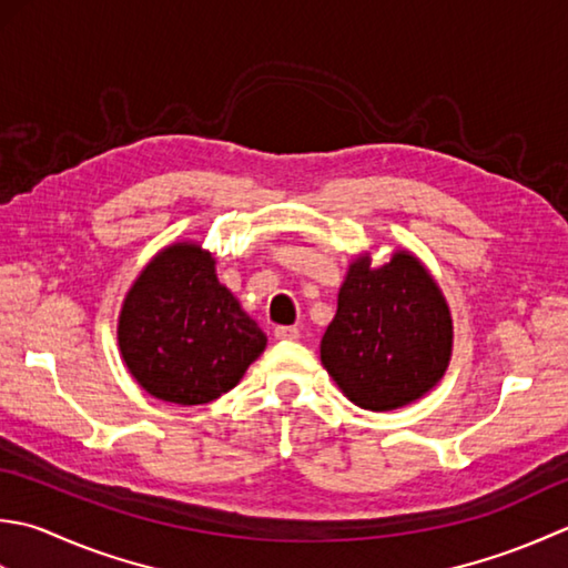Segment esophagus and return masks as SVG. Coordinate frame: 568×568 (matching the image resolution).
<instances>
[{
  "label": "esophagus",
  "mask_w": 568,
  "mask_h": 568,
  "mask_svg": "<svg viewBox=\"0 0 568 568\" xmlns=\"http://www.w3.org/2000/svg\"><path fill=\"white\" fill-rule=\"evenodd\" d=\"M274 338L276 341H296L298 338V328L296 326H276L274 328Z\"/></svg>",
  "instance_id": "esophagus-1"
}]
</instances>
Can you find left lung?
Segmentation results:
<instances>
[{"label": "left lung", "instance_id": "8db88e82", "mask_svg": "<svg viewBox=\"0 0 568 568\" xmlns=\"http://www.w3.org/2000/svg\"><path fill=\"white\" fill-rule=\"evenodd\" d=\"M454 326L432 274L409 252L373 270L351 264L321 361L357 407L389 412L424 397L444 377Z\"/></svg>", "mask_w": 568, "mask_h": 568}]
</instances>
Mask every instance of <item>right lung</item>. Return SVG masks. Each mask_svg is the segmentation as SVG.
Instances as JSON below:
<instances>
[{"label": "right lung", "instance_id": "add662e5", "mask_svg": "<svg viewBox=\"0 0 568 568\" xmlns=\"http://www.w3.org/2000/svg\"><path fill=\"white\" fill-rule=\"evenodd\" d=\"M118 335L139 385L183 407L233 389L267 345V335L217 282L215 260L191 242L146 264L124 298Z\"/></svg>", "mask_w": 568, "mask_h": 568}]
</instances>
